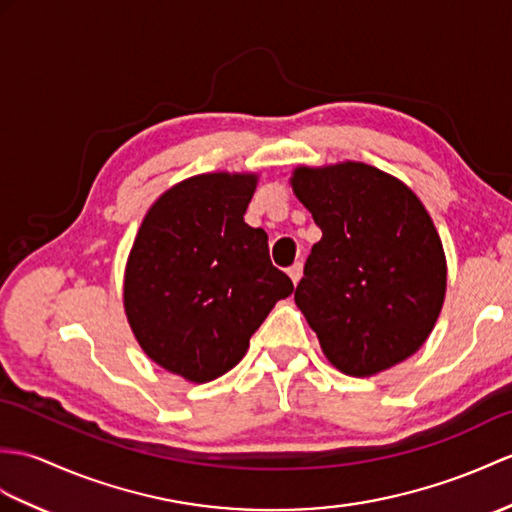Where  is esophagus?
<instances>
[{
	"label": "esophagus",
	"instance_id": "obj_1",
	"mask_svg": "<svg viewBox=\"0 0 512 512\" xmlns=\"http://www.w3.org/2000/svg\"><path fill=\"white\" fill-rule=\"evenodd\" d=\"M288 275H290V279H292V283H294V285L301 281V277H303V264H301V261H296L294 266H290V268H288Z\"/></svg>",
	"mask_w": 512,
	"mask_h": 512
}]
</instances>
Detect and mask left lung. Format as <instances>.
Returning <instances> with one entry per match:
<instances>
[{
  "label": "left lung",
  "mask_w": 512,
  "mask_h": 512,
  "mask_svg": "<svg viewBox=\"0 0 512 512\" xmlns=\"http://www.w3.org/2000/svg\"><path fill=\"white\" fill-rule=\"evenodd\" d=\"M296 198L323 237L294 301L338 371L371 377L417 353L441 314L447 261L430 213L373 165L296 168Z\"/></svg>",
  "instance_id": "8db88e82"
}]
</instances>
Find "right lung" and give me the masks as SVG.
<instances>
[{"label": "right lung", "mask_w": 512, "mask_h": 512, "mask_svg": "<svg viewBox=\"0 0 512 512\" xmlns=\"http://www.w3.org/2000/svg\"><path fill=\"white\" fill-rule=\"evenodd\" d=\"M257 174H198L148 209L130 248L124 310L165 371L205 384L244 358L277 301L294 292L268 235L244 222Z\"/></svg>", "instance_id": "right-lung-1"}]
</instances>
